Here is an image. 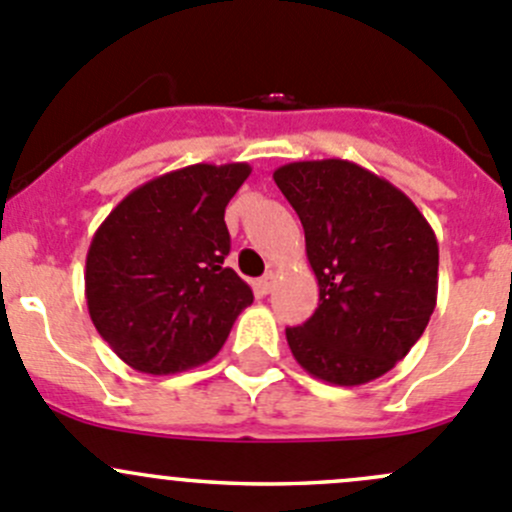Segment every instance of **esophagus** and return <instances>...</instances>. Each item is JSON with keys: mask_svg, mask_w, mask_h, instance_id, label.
Here are the masks:
<instances>
[{"mask_svg": "<svg viewBox=\"0 0 512 512\" xmlns=\"http://www.w3.org/2000/svg\"><path fill=\"white\" fill-rule=\"evenodd\" d=\"M275 282H277L275 272H265V275H262L260 280H257V290H260L262 295H270L272 287H275Z\"/></svg>", "mask_w": 512, "mask_h": 512, "instance_id": "1", "label": "esophagus"}]
</instances>
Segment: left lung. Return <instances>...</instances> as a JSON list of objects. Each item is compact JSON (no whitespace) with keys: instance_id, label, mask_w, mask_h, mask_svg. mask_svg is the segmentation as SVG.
Wrapping results in <instances>:
<instances>
[{"instance_id":"8db88e82","label":"left lung","mask_w":512,"mask_h":512,"mask_svg":"<svg viewBox=\"0 0 512 512\" xmlns=\"http://www.w3.org/2000/svg\"><path fill=\"white\" fill-rule=\"evenodd\" d=\"M272 177L300 217L320 287L310 320L285 330L292 355L330 385L385 375L435 310L433 227L405 192L355 162H290Z\"/></svg>"}]
</instances>
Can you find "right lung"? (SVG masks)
<instances>
[{"instance_id": "1", "label": "right lung", "mask_w": 512, "mask_h": 512, "mask_svg": "<svg viewBox=\"0 0 512 512\" xmlns=\"http://www.w3.org/2000/svg\"><path fill=\"white\" fill-rule=\"evenodd\" d=\"M250 165H190L132 190L94 232L89 317L132 370L175 375L212 360L252 290L232 267L225 207Z\"/></svg>"}]
</instances>
